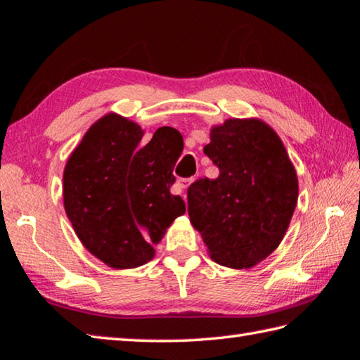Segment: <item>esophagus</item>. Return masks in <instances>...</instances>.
<instances>
[{"instance_id":"34e87169","label":"esophagus","mask_w":360,"mask_h":360,"mask_svg":"<svg viewBox=\"0 0 360 360\" xmlns=\"http://www.w3.org/2000/svg\"><path fill=\"white\" fill-rule=\"evenodd\" d=\"M192 181H193L192 178L191 179H178V182H176V184H178L179 188H187L188 186H191Z\"/></svg>"}]
</instances>
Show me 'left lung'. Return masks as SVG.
<instances>
[{
	"instance_id": "1",
	"label": "left lung",
	"mask_w": 360,
	"mask_h": 360,
	"mask_svg": "<svg viewBox=\"0 0 360 360\" xmlns=\"http://www.w3.org/2000/svg\"><path fill=\"white\" fill-rule=\"evenodd\" d=\"M203 152L219 168L187 191L188 217L210 257L252 268L283 241L298 198V179L278 133L260 119L214 125Z\"/></svg>"
}]
</instances>
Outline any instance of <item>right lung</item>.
I'll return each mask as SVG.
<instances>
[{
	"instance_id": "right-lung-1",
	"label": "right lung",
	"mask_w": 360,
	"mask_h": 360,
	"mask_svg": "<svg viewBox=\"0 0 360 360\" xmlns=\"http://www.w3.org/2000/svg\"><path fill=\"white\" fill-rule=\"evenodd\" d=\"M143 135L133 120L103 115L71 152L63 173V205L77 238L115 270L154 259V245L186 212L184 200L169 193L181 133L162 127L148 144H141Z\"/></svg>"
}]
</instances>
